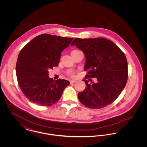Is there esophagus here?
Wrapping results in <instances>:
<instances>
[{
    "mask_svg": "<svg viewBox=\"0 0 147 147\" xmlns=\"http://www.w3.org/2000/svg\"><path fill=\"white\" fill-rule=\"evenodd\" d=\"M75 82H76V80H73V79H72V80H70V84H71V83H75Z\"/></svg>",
    "mask_w": 147,
    "mask_h": 147,
    "instance_id": "34e87169",
    "label": "esophagus"
}]
</instances>
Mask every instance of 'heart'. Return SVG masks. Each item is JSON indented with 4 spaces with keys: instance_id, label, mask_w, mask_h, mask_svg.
I'll list each match as a JSON object with an SVG mask.
<instances>
[{
    "instance_id": "b5f03b06",
    "label": "heart",
    "mask_w": 147,
    "mask_h": 147,
    "mask_svg": "<svg viewBox=\"0 0 147 147\" xmlns=\"http://www.w3.org/2000/svg\"><path fill=\"white\" fill-rule=\"evenodd\" d=\"M77 51H78V50H74L71 52ZM67 75H68L69 76H70V77H75V72L74 71H73V70H69V71H68L67 72Z\"/></svg>"
}]
</instances>
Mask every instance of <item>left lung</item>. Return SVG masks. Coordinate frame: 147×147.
Returning <instances> with one entry per match:
<instances>
[{"label":"left lung","instance_id":"left-lung-1","mask_svg":"<svg viewBox=\"0 0 147 147\" xmlns=\"http://www.w3.org/2000/svg\"><path fill=\"white\" fill-rule=\"evenodd\" d=\"M76 45L85 54L84 71H88L84 91L78 93L80 102L90 109H98L112 104L126 86L128 79V64L126 56L117 46L104 38H75ZM96 77L95 84L86 79Z\"/></svg>","mask_w":147,"mask_h":147}]
</instances>
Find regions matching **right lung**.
<instances>
[{
  "label": "right lung",
  "mask_w": 147,
  "mask_h": 147,
  "mask_svg": "<svg viewBox=\"0 0 147 147\" xmlns=\"http://www.w3.org/2000/svg\"><path fill=\"white\" fill-rule=\"evenodd\" d=\"M73 40L49 34L38 35L20 52L16 64L18 84L24 95L42 106L56 104L69 82L49 78V69L58 65L61 52Z\"/></svg>",
  "instance_id": "add662e5"
}]
</instances>
